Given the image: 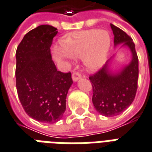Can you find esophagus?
<instances>
[{
  "mask_svg": "<svg viewBox=\"0 0 152 152\" xmlns=\"http://www.w3.org/2000/svg\"><path fill=\"white\" fill-rule=\"evenodd\" d=\"M82 77V75L78 71H76V70H74L73 73H72V78L74 81H77V79H79Z\"/></svg>",
  "mask_w": 152,
  "mask_h": 152,
  "instance_id": "1",
  "label": "esophagus"
}]
</instances>
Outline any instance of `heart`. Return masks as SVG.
<instances>
[{
	"mask_svg": "<svg viewBox=\"0 0 152 152\" xmlns=\"http://www.w3.org/2000/svg\"><path fill=\"white\" fill-rule=\"evenodd\" d=\"M61 49H53L56 59L70 57L83 58V64L90 71H95L103 66L110 46L109 33L97 28L75 32L60 41Z\"/></svg>",
	"mask_w": 152,
	"mask_h": 152,
	"instance_id": "obj_1",
	"label": "heart"
}]
</instances>
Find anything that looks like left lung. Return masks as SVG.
<instances>
[{
	"label": "left lung",
	"instance_id": "1",
	"mask_svg": "<svg viewBox=\"0 0 152 152\" xmlns=\"http://www.w3.org/2000/svg\"><path fill=\"white\" fill-rule=\"evenodd\" d=\"M110 27L115 45L124 43L127 45L132 53V60L118 74L112 75L106 65L89 77L93 89L94 107L99 114L107 117L119 115L132 104L136 94L139 77V58L132 38L112 24Z\"/></svg>",
	"mask_w": 152,
	"mask_h": 152
}]
</instances>
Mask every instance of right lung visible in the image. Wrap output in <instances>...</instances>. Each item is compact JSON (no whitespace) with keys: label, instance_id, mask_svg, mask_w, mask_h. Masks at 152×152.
Masks as SVG:
<instances>
[{"label":"right lung","instance_id":"1","mask_svg":"<svg viewBox=\"0 0 152 152\" xmlns=\"http://www.w3.org/2000/svg\"><path fill=\"white\" fill-rule=\"evenodd\" d=\"M57 28L42 25L25 35L16 51V87L22 107L34 119L53 124L66 110L71 73L57 70L50 46Z\"/></svg>","mask_w":152,"mask_h":152}]
</instances>
